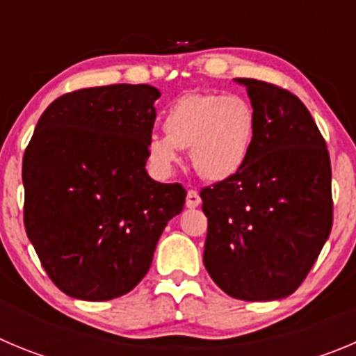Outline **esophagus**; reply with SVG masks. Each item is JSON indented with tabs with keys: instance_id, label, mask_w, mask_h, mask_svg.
Instances as JSON below:
<instances>
[{
	"instance_id": "esophagus-1",
	"label": "esophagus",
	"mask_w": 356,
	"mask_h": 356,
	"mask_svg": "<svg viewBox=\"0 0 356 356\" xmlns=\"http://www.w3.org/2000/svg\"><path fill=\"white\" fill-rule=\"evenodd\" d=\"M202 204V198L198 195L197 189H189L188 195H186V207L188 209H195Z\"/></svg>"
}]
</instances>
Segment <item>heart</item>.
<instances>
[{
	"mask_svg": "<svg viewBox=\"0 0 356 356\" xmlns=\"http://www.w3.org/2000/svg\"><path fill=\"white\" fill-rule=\"evenodd\" d=\"M257 115L248 98L219 92H186L163 115L165 135H151L147 154L158 170L170 172L179 149L205 181L219 182L242 170L251 154Z\"/></svg>",
	"mask_w": 356,
	"mask_h": 356,
	"instance_id": "b5f03b06",
	"label": "heart"
}]
</instances>
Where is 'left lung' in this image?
Instances as JSON below:
<instances>
[{"label": "left lung", "instance_id": "8db88e82", "mask_svg": "<svg viewBox=\"0 0 356 356\" xmlns=\"http://www.w3.org/2000/svg\"><path fill=\"white\" fill-rule=\"evenodd\" d=\"M237 82L257 115L254 142L241 172L202 188L204 265L230 297L275 300L300 286L330 235V156L293 92L257 79Z\"/></svg>", "mask_w": 356, "mask_h": 356}]
</instances>
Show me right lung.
I'll return each mask as SVG.
<instances>
[{
	"mask_svg": "<svg viewBox=\"0 0 356 356\" xmlns=\"http://www.w3.org/2000/svg\"><path fill=\"white\" fill-rule=\"evenodd\" d=\"M159 96L147 84L66 92L45 108L26 147V234L70 297L98 302L131 291L184 207L182 184L145 172Z\"/></svg>",
	"mask_w": 356,
	"mask_h": 356,
	"instance_id": "1",
	"label": "right lung"
}]
</instances>
